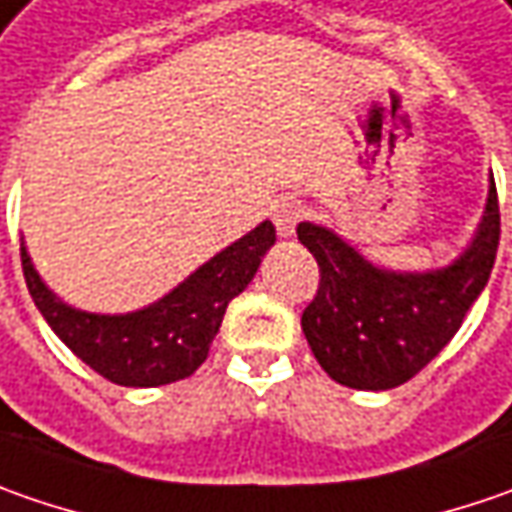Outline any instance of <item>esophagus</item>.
Here are the masks:
<instances>
[{"label":"esophagus","mask_w":512,"mask_h":512,"mask_svg":"<svg viewBox=\"0 0 512 512\" xmlns=\"http://www.w3.org/2000/svg\"><path fill=\"white\" fill-rule=\"evenodd\" d=\"M300 217H303V206H300L298 200H292V197H283V200H278L272 206V220H275V229H278L280 237H292Z\"/></svg>","instance_id":"1"}]
</instances>
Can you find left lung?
Returning a JSON list of instances; mask_svg holds the SVG:
<instances>
[{
  "label": "left lung",
  "instance_id": "obj_1",
  "mask_svg": "<svg viewBox=\"0 0 512 512\" xmlns=\"http://www.w3.org/2000/svg\"><path fill=\"white\" fill-rule=\"evenodd\" d=\"M499 234L493 180L473 243L433 272L378 269L332 229L300 223L298 240L321 269L318 292L303 309L300 326L323 372L352 389L407 384L450 344L487 286Z\"/></svg>",
  "mask_w": 512,
  "mask_h": 512
}]
</instances>
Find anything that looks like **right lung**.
Returning a JSON list of instances; mask_svg holds the SVG:
<instances>
[{
  "label": "right lung",
  "instance_id": "obj_1",
  "mask_svg": "<svg viewBox=\"0 0 512 512\" xmlns=\"http://www.w3.org/2000/svg\"><path fill=\"white\" fill-rule=\"evenodd\" d=\"M272 243L275 226L263 220L191 272L166 298L128 315L82 312L56 298L36 275L25 243L22 272L36 309L79 361L120 387H163L189 378L209 358L229 300L252 283Z\"/></svg>",
  "mask_w": 512,
  "mask_h": 512
}]
</instances>
